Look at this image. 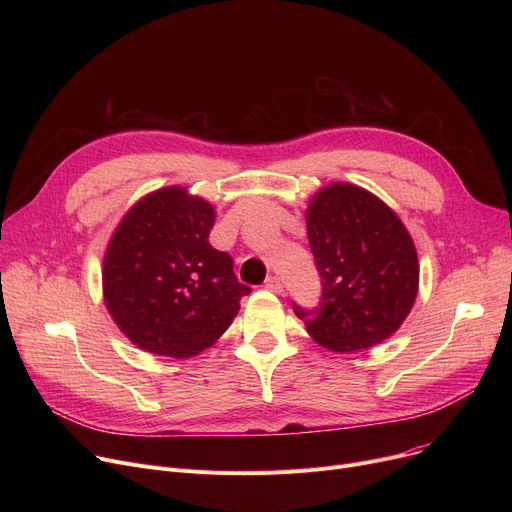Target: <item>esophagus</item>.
<instances>
[{
  "label": "esophagus",
  "mask_w": 512,
  "mask_h": 512,
  "mask_svg": "<svg viewBox=\"0 0 512 512\" xmlns=\"http://www.w3.org/2000/svg\"><path fill=\"white\" fill-rule=\"evenodd\" d=\"M265 288L276 292V294H282V292H284V284H282V280L276 278V276H270V278L265 280Z\"/></svg>",
  "instance_id": "34e87169"
}]
</instances>
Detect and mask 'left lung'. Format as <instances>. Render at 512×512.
I'll return each mask as SVG.
<instances>
[{"label":"left lung","instance_id":"left-lung-1","mask_svg":"<svg viewBox=\"0 0 512 512\" xmlns=\"http://www.w3.org/2000/svg\"><path fill=\"white\" fill-rule=\"evenodd\" d=\"M307 234L321 303L313 311L292 307L311 338L334 353L390 338L419 290L417 251L398 215L365 188L336 182L313 195Z\"/></svg>","mask_w":512,"mask_h":512}]
</instances>
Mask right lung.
<instances>
[{"instance_id":"add662e5","label":"right lung","mask_w":512,"mask_h":512,"mask_svg":"<svg viewBox=\"0 0 512 512\" xmlns=\"http://www.w3.org/2000/svg\"><path fill=\"white\" fill-rule=\"evenodd\" d=\"M211 203L166 186L134 203L103 257V299L116 326L153 355L188 359L232 324L251 292L232 257L209 245Z\"/></svg>"}]
</instances>
